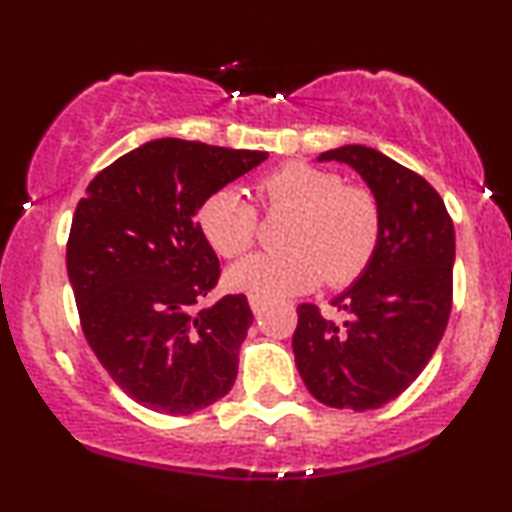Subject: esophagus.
Returning <instances> with one entry per match:
<instances>
[{
    "label": "esophagus",
    "mask_w": 512,
    "mask_h": 512,
    "mask_svg": "<svg viewBox=\"0 0 512 512\" xmlns=\"http://www.w3.org/2000/svg\"><path fill=\"white\" fill-rule=\"evenodd\" d=\"M250 307H252V312H255V315L260 317L262 310H264V300L262 298H250Z\"/></svg>",
    "instance_id": "obj_1"
}]
</instances>
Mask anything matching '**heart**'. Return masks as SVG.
Here are the masks:
<instances>
[{"label":"heart","instance_id":"1","mask_svg":"<svg viewBox=\"0 0 512 512\" xmlns=\"http://www.w3.org/2000/svg\"><path fill=\"white\" fill-rule=\"evenodd\" d=\"M267 209L293 212L283 252H257L233 264L226 286L250 298L276 300L310 291L324 279L343 286L372 262L381 238L377 197L319 166L291 162L257 183ZM202 236L219 255L238 257L257 233V212L238 188H219L197 209Z\"/></svg>","mask_w":512,"mask_h":512}]
</instances>
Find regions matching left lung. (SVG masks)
Segmentation results:
<instances>
[{
  "label": "left lung",
  "instance_id": "8db88e82",
  "mask_svg": "<svg viewBox=\"0 0 512 512\" xmlns=\"http://www.w3.org/2000/svg\"><path fill=\"white\" fill-rule=\"evenodd\" d=\"M360 174L381 209V238L367 269L334 305L343 322L298 307L295 367L319 403L374 410L420 377L451 315L455 231L439 193L415 171L367 145L322 152Z\"/></svg>",
  "mask_w": 512,
  "mask_h": 512
}]
</instances>
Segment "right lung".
<instances>
[{
  "label": "right lung",
  "instance_id": "right-lung-1",
  "mask_svg": "<svg viewBox=\"0 0 512 512\" xmlns=\"http://www.w3.org/2000/svg\"><path fill=\"white\" fill-rule=\"evenodd\" d=\"M267 157L159 138L109 164L80 197L66 245L80 326L135 403L190 415L231 391L252 312L245 295L195 312L219 279L197 209Z\"/></svg>",
  "mask_w": 512,
  "mask_h": 512
}]
</instances>
